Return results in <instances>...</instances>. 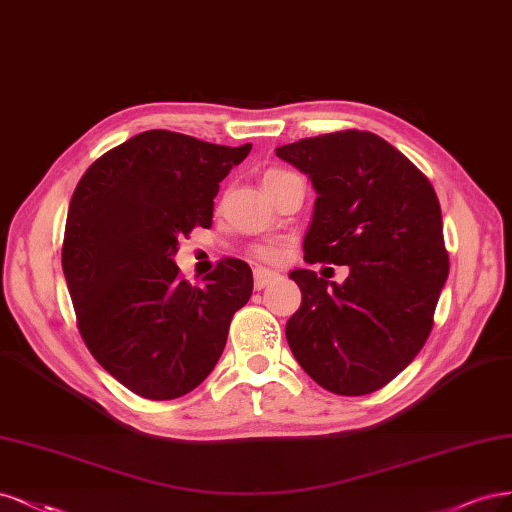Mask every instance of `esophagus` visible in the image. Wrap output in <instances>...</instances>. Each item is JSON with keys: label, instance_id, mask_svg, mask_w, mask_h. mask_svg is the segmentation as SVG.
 <instances>
[{"label": "esophagus", "instance_id": "34e87169", "mask_svg": "<svg viewBox=\"0 0 512 512\" xmlns=\"http://www.w3.org/2000/svg\"><path fill=\"white\" fill-rule=\"evenodd\" d=\"M253 278H255V289H263L266 285H270L272 280H276L278 274L274 270H268V268H255Z\"/></svg>", "mask_w": 512, "mask_h": 512}]
</instances>
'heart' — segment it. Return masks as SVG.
I'll use <instances>...</instances> for the list:
<instances>
[{"instance_id":"b5f03b06","label":"heart","mask_w":512,"mask_h":512,"mask_svg":"<svg viewBox=\"0 0 512 512\" xmlns=\"http://www.w3.org/2000/svg\"><path fill=\"white\" fill-rule=\"evenodd\" d=\"M289 174L291 172H287V170L272 168V170H268L266 174H263V187H268V185L276 183V180L285 178ZM253 255L257 259H263V261H276L280 257V249H278V246H274V244H259V246H255V249H253Z\"/></svg>"}]
</instances>
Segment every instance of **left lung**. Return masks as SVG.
<instances>
[{
  "mask_svg": "<svg viewBox=\"0 0 512 512\" xmlns=\"http://www.w3.org/2000/svg\"><path fill=\"white\" fill-rule=\"evenodd\" d=\"M276 155L308 174L319 193L304 259L351 270L342 285L312 270L289 274L302 289L285 329L291 353L327 391L372 393L417 357L434 327L449 276L436 191L370 131L304 138Z\"/></svg>",
  "mask_w": 512,
  "mask_h": 512,
  "instance_id": "left-lung-1",
  "label": "left lung"
}]
</instances>
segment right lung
I'll return each mask as SVG.
<instances>
[{"instance_id": "right-lung-1", "label": "right lung", "mask_w": 512, "mask_h": 512, "mask_svg": "<svg viewBox=\"0 0 512 512\" xmlns=\"http://www.w3.org/2000/svg\"><path fill=\"white\" fill-rule=\"evenodd\" d=\"M251 153L151 129L95 159L74 189L61 246L78 332L121 385L146 400L193 391L217 366L249 263L225 257L191 285L172 255L212 225L219 183Z\"/></svg>"}]
</instances>
